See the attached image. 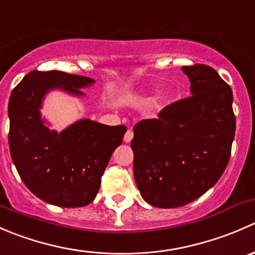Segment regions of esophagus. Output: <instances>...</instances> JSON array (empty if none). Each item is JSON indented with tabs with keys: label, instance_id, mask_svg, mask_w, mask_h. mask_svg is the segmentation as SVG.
<instances>
[{
	"label": "esophagus",
	"instance_id": "34e87169",
	"mask_svg": "<svg viewBox=\"0 0 255 255\" xmlns=\"http://www.w3.org/2000/svg\"><path fill=\"white\" fill-rule=\"evenodd\" d=\"M123 139H125L126 143H129L130 140L133 139V130L132 129H128L127 132H126L125 138H123Z\"/></svg>",
	"mask_w": 255,
	"mask_h": 255
}]
</instances>
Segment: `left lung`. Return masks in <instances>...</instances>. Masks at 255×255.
I'll return each mask as SVG.
<instances>
[{"label":"left lung","instance_id":"1","mask_svg":"<svg viewBox=\"0 0 255 255\" xmlns=\"http://www.w3.org/2000/svg\"><path fill=\"white\" fill-rule=\"evenodd\" d=\"M182 71L191 96L166 106L158 118L138 122L130 142L138 190L160 208L184 206L210 190L227 168L235 139L230 85L204 64Z\"/></svg>","mask_w":255,"mask_h":255}]
</instances>
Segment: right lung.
<instances>
[{
	"mask_svg": "<svg viewBox=\"0 0 255 255\" xmlns=\"http://www.w3.org/2000/svg\"><path fill=\"white\" fill-rule=\"evenodd\" d=\"M94 80L64 71L33 70L12 90L8 102V144L25 186L37 197L60 207L91 204L112 153L127 127L81 120L61 133L49 130L39 109L51 89L82 95Z\"/></svg>",
	"mask_w": 255,
	"mask_h": 255,
	"instance_id": "1",
	"label": "right lung"
}]
</instances>
